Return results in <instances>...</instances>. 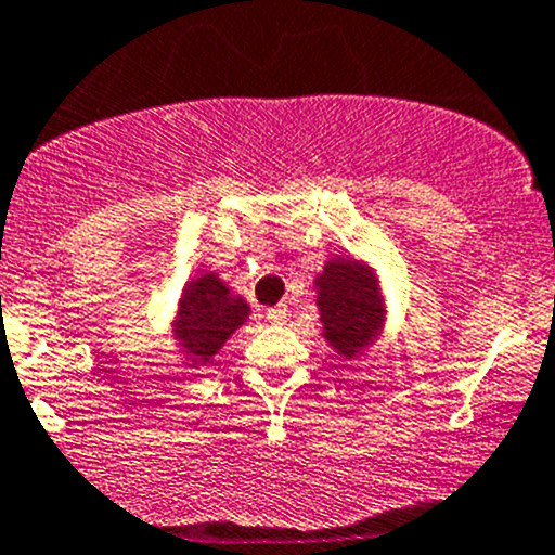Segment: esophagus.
<instances>
[{
  "label": "esophagus",
  "instance_id": "1",
  "mask_svg": "<svg viewBox=\"0 0 555 555\" xmlns=\"http://www.w3.org/2000/svg\"><path fill=\"white\" fill-rule=\"evenodd\" d=\"M264 318H267V323L280 325V323H285V320H288V309H285L283 304H278V307H270V309H267Z\"/></svg>",
  "mask_w": 555,
  "mask_h": 555
}]
</instances>
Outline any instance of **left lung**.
<instances>
[{
	"instance_id": "obj_1",
	"label": "left lung",
	"mask_w": 555,
	"mask_h": 555,
	"mask_svg": "<svg viewBox=\"0 0 555 555\" xmlns=\"http://www.w3.org/2000/svg\"><path fill=\"white\" fill-rule=\"evenodd\" d=\"M323 338L344 360H357L386 327V296L378 272L357 256H331L314 278Z\"/></svg>"
}]
</instances>
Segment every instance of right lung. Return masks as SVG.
I'll return each instance as SVG.
<instances>
[{"instance_id": "obj_1", "label": "right lung", "mask_w": 555, "mask_h": 555, "mask_svg": "<svg viewBox=\"0 0 555 555\" xmlns=\"http://www.w3.org/2000/svg\"><path fill=\"white\" fill-rule=\"evenodd\" d=\"M251 307L217 272L198 270L182 285L169 333L184 357V367H204L246 325Z\"/></svg>"}]
</instances>
